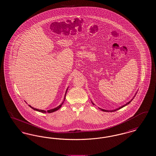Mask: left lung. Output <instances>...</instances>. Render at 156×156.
I'll return each instance as SVG.
<instances>
[{
  "label": "left lung",
  "mask_w": 156,
  "mask_h": 156,
  "mask_svg": "<svg viewBox=\"0 0 156 156\" xmlns=\"http://www.w3.org/2000/svg\"><path fill=\"white\" fill-rule=\"evenodd\" d=\"M136 94H137V92L136 93V94H135V95L134 96L133 98V99H131V100H130V101H129V102H128L127 103H126V104H125V105H123V106H122L119 107V108H117V109H114V110H111H111H109H109H105V109H101V108H99V109H101V111H102L103 112H115L116 111H118V110H119V109H121V108H122L125 107V106H126L127 105H128V104H130V102H132V100L135 97V96H136ZM91 102H92V104H93L94 105H95V104H94V103L92 102V101H91Z\"/></svg>",
  "instance_id": "obj_1"
}]
</instances>
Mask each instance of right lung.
<instances>
[{"mask_svg":"<svg viewBox=\"0 0 156 156\" xmlns=\"http://www.w3.org/2000/svg\"><path fill=\"white\" fill-rule=\"evenodd\" d=\"M68 88H67V90H66V94H65V96H64V100H63L61 104H60L59 106H58L57 107H56V108H53V109H51L48 110L47 111H45L44 110H41V109H36V108H33V107L31 106L30 105H29V106H30L31 108H32L33 110L36 111L40 112H42V113H46V112H47V113H52V112H54L57 111H58V110L59 109V108L62 106V105L64 104V102L65 101V99H66V94H67Z\"/></svg>","mask_w":156,"mask_h":156,"instance_id":"1","label":"right lung"}]
</instances>
